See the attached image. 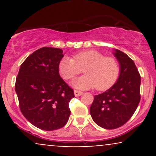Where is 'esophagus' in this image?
Here are the masks:
<instances>
[{
  "label": "esophagus",
  "instance_id": "esophagus-1",
  "mask_svg": "<svg viewBox=\"0 0 156 156\" xmlns=\"http://www.w3.org/2000/svg\"><path fill=\"white\" fill-rule=\"evenodd\" d=\"M74 94H75V96L78 97V96H80L82 94H83V92H81V91H78V90H74Z\"/></svg>",
  "mask_w": 156,
  "mask_h": 156
}]
</instances>
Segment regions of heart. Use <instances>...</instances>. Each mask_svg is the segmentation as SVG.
Returning a JSON list of instances; mask_svg holds the SVG:
<instances>
[{
    "label": "heart",
    "instance_id": "obj_1",
    "mask_svg": "<svg viewBox=\"0 0 156 156\" xmlns=\"http://www.w3.org/2000/svg\"><path fill=\"white\" fill-rule=\"evenodd\" d=\"M86 75L74 82L77 88L87 89L95 87L98 91L110 89L117 82L120 72L119 62L112 56H105L98 51L89 50L64 57L58 63V71L64 79L70 80L83 72Z\"/></svg>",
    "mask_w": 156,
    "mask_h": 156
}]
</instances>
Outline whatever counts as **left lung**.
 <instances>
[{
    "mask_svg": "<svg viewBox=\"0 0 156 156\" xmlns=\"http://www.w3.org/2000/svg\"><path fill=\"white\" fill-rule=\"evenodd\" d=\"M120 64L117 81L105 92L94 96L90 114L97 125L105 129L119 128L131 118L140 101L141 76L128 55L115 50Z\"/></svg>",
    "mask_w": 156,
    "mask_h": 156,
    "instance_id": "obj_1",
    "label": "left lung"
}]
</instances>
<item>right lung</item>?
I'll return each instance as SVG.
<instances>
[{
    "label": "right lung",
    "instance_id": "obj_1",
    "mask_svg": "<svg viewBox=\"0 0 156 156\" xmlns=\"http://www.w3.org/2000/svg\"><path fill=\"white\" fill-rule=\"evenodd\" d=\"M62 53L55 48L37 50L23 62L16 78L20 109L27 120L39 129H59L70 115L69 103L75 95L59 75Z\"/></svg>",
    "mask_w": 156,
    "mask_h": 156
}]
</instances>
